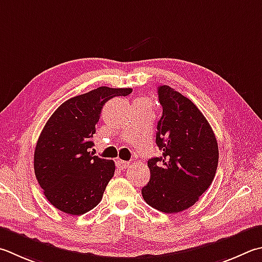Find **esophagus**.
<instances>
[{
	"mask_svg": "<svg viewBox=\"0 0 262 262\" xmlns=\"http://www.w3.org/2000/svg\"><path fill=\"white\" fill-rule=\"evenodd\" d=\"M116 164H117V167H118V168L126 169V168L128 167V166H129V161H125V160L118 159V160L116 161Z\"/></svg>",
	"mask_w": 262,
	"mask_h": 262,
	"instance_id": "obj_1",
	"label": "esophagus"
}]
</instances>
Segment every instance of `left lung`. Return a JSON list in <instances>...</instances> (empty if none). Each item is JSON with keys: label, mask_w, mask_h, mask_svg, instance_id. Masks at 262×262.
I'll use <instances>...</instances> for the list:
<instances>
[{"label": "left lung", "mask_w": 262, "mask_h": 262, "mask_svg": "<svg viewBox=\"0 0 262 262\" xmlns=\"http://www.w3.org/2000/svg\"><path fill=\"white\" fill-rule=\"evenodd\" d=\"M163 116L156 143L163 156L147 160L150 181L142 188L147 205L164 213L191 207L215 177L219 147L212 127L199 108L169 85L158 88Z\"/></svg>", "instance_id": "8db88e82"}]
</instances>
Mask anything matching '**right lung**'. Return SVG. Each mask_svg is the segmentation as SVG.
<instances>
[{
  "mask_svg": "<svg viewBox=\"0 0 262 262\" xmlns=\"http://www.w3.org/2000/svg\"><path fill=\"white\" fill-rule=\"evenodd\" d=\"M132 88L99 87L68 99L47 121L34 151V172L46 198L59 211L81 215L98 205L115 174L113 160L93 156V135L108 99Z\"/></svg>",
  "mask_w": 262,
  "mask_h": 262,
  "instance_id": "add662e5",
  "label": "right lung"
}]
</instances>
